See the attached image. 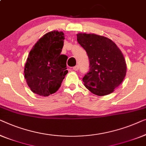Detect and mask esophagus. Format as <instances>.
I'll list each match as a JSON object with an SVG mask.
<instances>
[{
    "instance_id": "esophagus-1",
    "label": "esophagus",
    "mask_w": 146,
    "mask_h": 146,
    "mask_svg": "<svg viewBox=\"0 0 146 146\" xmlns=\"http://www.w3.org/2000/svg\"><path fill=\"white\" fill-rule=\"evenodd\" d=\"M79 65H75V67H73V69L74 71H78V70H79Z\"/></svg>"
}]
</instances>
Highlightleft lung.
<instances>
[{"label": "left lung", "mask_w": 146, "mask_h": 146, "mask_svg": "<svg viewBox=\"0 0 146 146\" xmlns=\"http://www.w3.org/2000/svg\"><path fill=\"white\" fill-rule=\"evenodd\" d=\"M77 36L90 62L89 71L83 78L85 87L98 96L112 93L126 76L122 53L114 42L104 36L85 33H79Z\"/></svg>", "instance_id": "left-lung-1"}]
</instances>
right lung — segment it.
<instances>
[{
	"label": "right lung",
	"instance_id": "obj_1",
	"mask_svg": "<svg viewBox=\"0 0 146 146\" xmlns=\"http://www.w3.org/2000/svg\"><path fill=\"white\" fill-rule=\"evenodd\" d=\"M64 39L63 32L52 31L33 46L24 67V78L33 93L48 96L61 87L68 73L67 56L61 54Z\"/></svg>",
	"mask_w": 146,
	"mask_h": 146
}]
</instances>
